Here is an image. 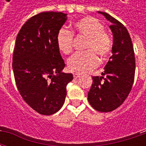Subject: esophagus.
<instances>
[{
	"label": "esophagus",
	"mask_w": 146,
	"mask_h": 146,
	"mask_svg": "<svg viewBox=\"0 0 146 146\" xmlns=\"http://www.w3.org/2000/svg\"><path fill=\"white\" fill-rule=\"evenodd\" d=\"M80 76V74H79V73H73V77H74V79H77V78H79Z\"/></svg>",
	"instance_id": "34e87169"
}]
</instances>
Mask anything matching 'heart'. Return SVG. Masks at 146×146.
Instances as JSON below:
<instances>
[{
    "instance_id": "1",
    "label": "heart",
    "mask_w": 146,
    "mask_h": 146,
    "mask_svg": "<svg viewBox=\"0 0 146 146\" xmlns=\"http://www.w3.org/2000/svg\"><path fill=\"white\" fill-rule=\"evenodd\" d=\"M69 30L61 29L56 36L58 50L64 54L73 51V36H83L84 41L82 49L84 51L76 53L69 58L67 67L71 72L83 73L94 69L100 62L106 60L113 50V40L100 21L92 16H86L76 21Z\"/></svg>"
}]
</instances>
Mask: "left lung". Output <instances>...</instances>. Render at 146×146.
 <instances>
[{
	"label": "left lung",
	"instance_id": "obj_1",
	"mask_svg": "<svg viewBox=\"0 0 146 146\" xmlns=\"http://www.w3.org/2000/svg\"><path fill=\"white\" fill-rule=\"evenodd\" d=\"M112 24L113 55L105 66L102 76H93L88 95L89 103L95 110L107 113L116 110L125 101L135 80V58L131 39L120 22L110 15L98 11Z\"/></svg>",
	"mask_w": 146,
	"mask_h": 146
}]
</instances>
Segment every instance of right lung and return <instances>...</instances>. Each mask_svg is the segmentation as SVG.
<instances>
[{"instance_id": "right-lung-1", "label": "right lung", "mask_w": 146, "mask_h": 146, "mask_svg": "<svg viewBox=\"0 0 146 146\" xmlns=\"http://www.w3.org/2000/svg\"><path fill=\"white\" fill-rule=\"evenodd\" d=\"M62 12L45 11L33 15L18 33L12 68L17 88L23 100L42 115L60 110L66 96L72 73L65 67L56 36L66 21Z\"/></svg>"}]
</instances>
